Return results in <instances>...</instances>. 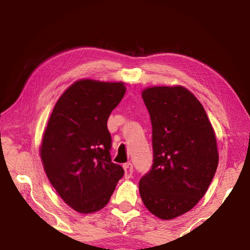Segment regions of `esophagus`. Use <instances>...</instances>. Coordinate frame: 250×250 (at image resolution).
<instances>
[{"label": "esophagus", "instance_id": "34e87169", "mask_svg": "<svg viewBox=\"0 0 250 250\" xmlns=\"http://www.w3.org/2000/svg\"><path fill=\"white\" fill-rule=\"evenodd\" d=\"M124 168H125V177L126 179H129V177L132 175L133 173V166L132 163H125L124 166Z\"/></svg>", "mask_w": 250, "mask_h": 250}]
</instances>
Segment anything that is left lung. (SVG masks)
<instances>
[{
    "label": "left lung",
    "mask_w": 250,
    "mask_h": 250,
    "mask_svg": "<svg viewBox=\"0 0 250 250\" xmlns=\"http://www.w3.org/2000/svg\"><path fill=\"white\" fill-rule=\"evenodd\" d=\"M152 124L153 164L139 183L143 204L161 219L192 209L218 166L214 129L202 104L182 86L142 91Z\"/></svg>",
    "instance_id": "1"
}]
</instances>
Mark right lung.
Wrapping results in <instances>:
<instances>
[{"instance_id":"obj_1","label":"right lung","mask_w":250,"mask_h":250,"mask_svg":"<svg viewBox=\"0 0 250 250\" xmlns=\"http://www.w3.org/2000/svg\"><path fill=\"white\" fill-rule=\"evenodd\" d=\"M125 94L124 83L78 80L55 104L41 146L48 180L67 205L83 214L108 204L124 168L110 155L107 121Z\"/></svg>"}]
</instances>
